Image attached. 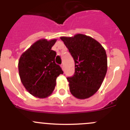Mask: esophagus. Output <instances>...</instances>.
Masks as SVG:
<instances>
[{
	"mask_svg": "<svg viewBox=\"0 0 130 130\" xmlns=\"http://www.w3.org/2000/svg\"><path fill=\"white\" fill-rule=\"evenodd\" d=\"M61 69H62V70H64V65H63V63H62L61 65Z\"/></svg>",
	"mask_w": 130,
	"mask_h": 130,
	"instance_id": "34e87169",
	"label": "esophagus"
}]
</instances>
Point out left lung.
<instances>
[{"mask_svg": "<svg viewBox=\"0 0 130 130\" xmlns=\"http://www.w3.org/2000/svg\"><path fill=\"white\" fill-rule=\"evenodd\" d=\"M60 38L75 61L74 75L67 78L70 92L77 99L89 98L99 89L106 76V51L99 42L83 34Z\"/></svg>", "mask_w": 130, "mask_h": 130, "instance_id": "1", "label": "left lung"}]
</instances>
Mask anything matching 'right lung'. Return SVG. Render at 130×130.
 Here are the masks:
<instances>
[{"label":"right lung","mask_w":130,"mask_h":130,"mask_svg":"<svg viewBox=\"0 0 130 130\" xmlns=\"http://www.w3.org/2000/svg\"><path fill=\"white\" fill-rule=\"evenodd\" d=\"M57 39L38 40L20 56L19 72L27 91L36 98L50 96L56 84V78L63 73L55 63L56 53L51 49Z\"/></svg>","instance_id":"right-lung-1"}]
</instances>
